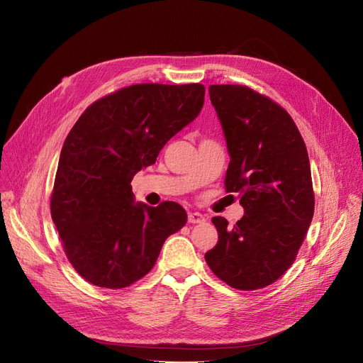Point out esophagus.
<instances>
[{
  "label": "esophagus",
  "instance_id": "34e87169",
  "mask_svg": "<svg viewBox=\"0 0 363 363\" xmlns=\"http://www.w3.org/2000/svg\"><path fill=\"white\" fill-rule=\"evenodd\" d=\"M188 222L189 223H203L206 222V216L199 212H189L188 213Z\"/></svg>",
  "mask_w": 363,
  "mask_h": 363
}]
</instances>
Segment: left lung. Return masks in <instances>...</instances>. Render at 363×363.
Returning a JSON list of instances; mask_svg holds the SVG:
<instances>
[{"mask_svg": "<svg viewBox=\"0 0 363 363\" xmlns=\"http://www.w3.org/2000/svg\"><path fill=\"white\" fill-rule=\"evenodd\" d=\"M211 101L231 162L226 193H238L244 216L212 219L218 244L204 255L212 272L237 290L281 278L298 253L315 211L306 144L278 103L244 85H211Z\"/></svg>", "mask_w": 363, "mask_h": 363, "instance_id": "8db88e82", "label": "left lung"}]
</instances>
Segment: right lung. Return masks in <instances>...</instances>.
<instances>
[{"instance_id":"1","label":"right lung","mask_w":363,"mask_h":363,"mask_svg":"<svg viewBox=\"0 0 363 363\" xmlns=\"http://www.w3.org/2000/svg\"><path fill=\"white\" fill-rule=\"evenodd\" d=\"M204 92L201 84L130 85L92 103L70 129L50 208L69 262L88 282L129 287L186 223L178 203L133 201L130 181L199 116Z\"/></svg>"}]
</instances>
